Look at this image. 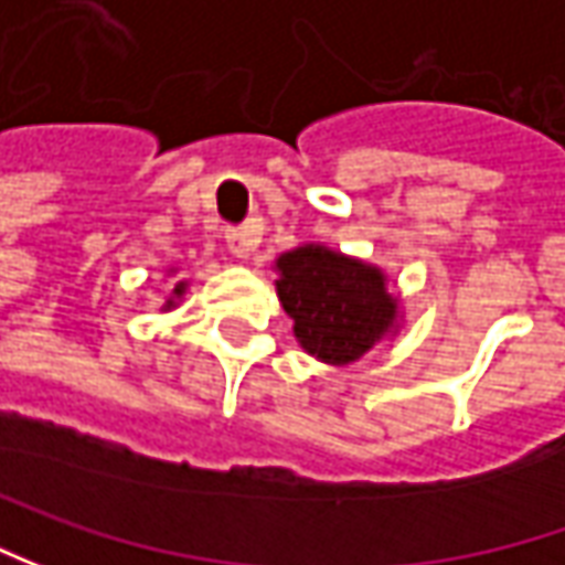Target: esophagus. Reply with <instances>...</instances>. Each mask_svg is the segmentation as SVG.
Segmentation results:
<instances>
[{
    "mask_svg": "<svg viewBox=\"0 0 565 565\" xmlns=\"http://www.w3.org/2000/svg\"><path fill=\"white\" fill-rule=\"evenodd\" d=\"M224 244H227L234 259H249V253L256 249V234L249 227H234V231H227Z\"/></svg>",
    "mask_w": 565,
    "mask_h": 565,
    "instance_id": "obj_1",
    "label": "esophagus"
}]
</instances>
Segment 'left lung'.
Segmentation results:
<instances>
[{
    "mask_svg": "<svg viewBox=\"0 0 565 565\" xmlns=\"http://www.w3.org/2000/svg\"><path fill=\"white\" fill-rule=\"evenodd\" d=\"M275 290L309 356L350 365L403 328V302L391 275L324 244H300L275 259Z\"/></svg>",
    "mask_w": 565,
    "mask_h": 565,
    "instance_id": "1",
    "label": "left lung"
}]
</instances>
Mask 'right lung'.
Instances as JSON below:
<instances>
[{"label": "right lung", "mask_w": 565, "mask_h": 565, "mask_svg": "<svg viewBox=\"0 0 565 565\" xmlns=\"http://www.w3.org/2000/svg\"><path fill=\"white\" fill-rule=\"evenodd\" d=\"M178 271H181V268H174V265H171L166 275H178ZM186 287H190V281H178V284H174V287H171V294H168V297H166V302L159 306V312H171V309H178V306H181V300H184Z\"/></svg>", "instance_id": "right-lung-1"}]
</instances>
